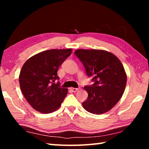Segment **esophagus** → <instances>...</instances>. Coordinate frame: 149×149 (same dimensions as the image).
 Returning a JSON list of instances; mask_svg holds the SVG:
<instances>
[{"mask_svg": "<svg viewBox=\"0 0 149 149\" xmlns=\"http://www.w3.org/2000/svg\"><path fill=\"white\" fill-rule=\"evenodd\" d=\"M70 90L72 91L73 92H77L78 90H79V89L78 88H74V87H71L70 88Z\"/></svg>", "mask_w": 149, "mask_h": 149, "instance_id": "1", "label": "esophagus"}]
</instances>
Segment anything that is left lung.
<instances>
[{
  "instance_id": "8db88e82",
  "label": "left lung",
  "mask_w": 149,
  "mask_h": 149,
  "mask_svg": "<svg viewBox=\"0 0 149 149\" xmlns=\"http://www.w3.org/2000/svg\"><path fill=\"white\" fill-rule=\"evenodd\" d=\"M74 53L94 82L92 85L84 87L88 98L83 102V107L92 114L107 112L124 93L127 75L122 62L114 54L104 50L78 49Z\"/></svg>"
}]
</instances>
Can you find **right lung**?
I'll list each match as a JSON object with an SVG mask.
<instances>
[{
  "instance_id": "add662e5",
  "label": "right lung",
  "mask_w": 149,
  "mask_h": 149,
  "mask_svg": "<svg viewBox=\"0 0 149 149\" xmlns=\"http://www.w3.org/2000/svg\"><path fill=\"white\" fill-rule=\"evenodd\" d=\"M72 52V49L45 50L24 63L19 76L20 89L35 110L49 114L60 107L68 91L54 81L59 79L58 69Z\"/></svg>"
}]
</instances>
